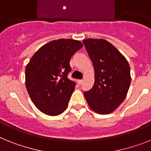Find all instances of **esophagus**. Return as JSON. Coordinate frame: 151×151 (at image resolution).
Here are the masks:
<instances>
[{
	"label": "esophagus",
	"instance_id": "1",
	"mask_svg": "<svg viewBox=\"0 0 151 151\" xmlns=\"http://www.w3.org/2000/svg\"><path fill=\"white\" fill-rule=\"evenodd\" d=\"M83 79H79V80H78V85H82V84H83Z\"/></svg>",
	"mask_w": 151,
	"mask_h": 151
}]
</instances>
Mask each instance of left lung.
<instances>
[{"mask_svg": "<svg viewBox=\"0 0 151 151\" xmlns=\"http://www.w3.org/2000/svg\"><path fill=\"white\" fill-rule=\"evenodd\" d=\"M95 72L93 88L84 96L93 111L108 114L115 110L127 95L131 82L127 60L116 48L104 39L83 41Z\"/></svg>", "mask_w": 151, "mask_h": 151, "instance_id": "left-lung-1", "label": "left lung"}]
</instances>
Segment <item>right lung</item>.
<instances>
[{
    "instance_id": "obj_1",
    "label": "right lung",
    "mask_w": 151,
    "mask_h": 151,
    "mask_svg": "<svg viewBox=\"0 0 151 151\" xmlns=\"http://www.w3.org/2000/svg\"><path fill=\"white\" fill-rule=\"evenodd\" d=\"M83 46L77 40H54L41 47L26 65V89L45 114L58 116L66 109L76 86L68 78L69 62Z\"/></svg>"
}]
</instances>
